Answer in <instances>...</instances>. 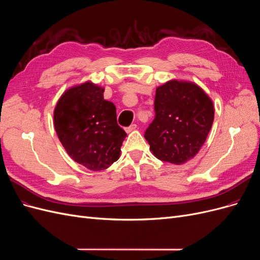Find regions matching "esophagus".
Returning <instances> with one entry per match:
<instances>
[{
  "label": "esophagus",
  "mask_w": 260,
  "mask_h": 260,
  "mask_svg": "<svg viewBox=\"0 0 260 260\" xmlns=\"http://www.w3.org/2000/svg\"><path fill=\"white\" fill-rule=\"evenodd\" d=\"M136 127H137V125H136V124H132V125H129L128 127H125L124 129H125V132H126V133H131L132 131L136 129Z\"/></svg>",
  "instance_id": "esophagus-1"
}]
</instances>
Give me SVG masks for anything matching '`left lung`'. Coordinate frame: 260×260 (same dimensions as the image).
<instances>
[{"label":"left lung","instance_id":"left-lung-1","mask_svg":"<svg viewBox=\"0 0 260 260\" xmlns=\"http://www.w3.org/2000/svg\"><path fill=\"white\" fill-rule=\"evenodd\" d=\"M154 111V120L145 132L153 154L173 164L193 157L212 128L211 98L193 83L174 80L156 88Z\"/></svg>","mask_w":260,"mask_h":260}]
</instances>
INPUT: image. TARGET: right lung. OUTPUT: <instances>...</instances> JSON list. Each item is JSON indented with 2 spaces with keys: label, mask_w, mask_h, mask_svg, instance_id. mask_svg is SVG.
Returning a JSON list of instances; mask_svg holds the SVG:
<instances>
[{
  "label": "right lung",
  "mask_w": 260,
  "mask_h": 260,
  "mask_svg": "<svg viewBox=\"0 0 260 260\" xmlns=\"http://www.w3.org/2000/svg\"><path fill=\"white\" fill-rule=\"evenodd\" d=\"M55 129L75 162L90 171L108 169L119 158L126 133L116 122L115 106L93 83L68 89L54 111Z\"/></svg>",
  "instance_id": "right-lung-1"
}]
</instances>
